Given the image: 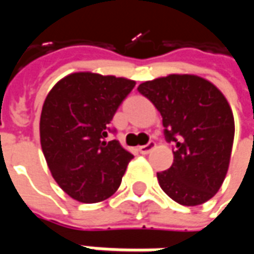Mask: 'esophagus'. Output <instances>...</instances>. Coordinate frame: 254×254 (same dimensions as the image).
<instances>
[{
	"mask_svg": "<svg viewBox=\"0 0 254 254\" xmlns=\"http://www.w3.org/2000/svg\"><path fill=\"white\" fill-rule=\"evenodd\" d=\"M155 148V142L150 141L148 144H145V145H141V147H138V151L141 152V154H148V152H151L152 150Z\"/></svg>",
	"mask_w": 254,
	"mask_h": 254,
	"instance_id": "34e87169",
	"label": "esophagus"
}]
</instances>
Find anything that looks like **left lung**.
I'll use <instances>...</instances> for the list:
<instances>
[{"mask_svg": "<svg viewBox=\"0 0 254 254\" xmlns=\"http://www.w3.org/2000/svg\"><path fill=\"white\" fill-rule=\"evenodd\" d=\"M161 113L167 141L175 144L171 168L157 172L171 199L185 206L215 196L228 174L235 120L223 93L196 74H168L138 86Z\"/></svg>", "mask_w": 254, "mask_h": 254, "instance_id": "left-lung-1", "label": "left lung"}]
</instances>
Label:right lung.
I'll use <instances>...</instances> for the list:
<instances>
[{
  "label": "right lung",
  "mask_w": 254,
  "mask_h": 254,
  "mask_svg": "<svg viewBox=\"0 0 254 254\" xmlns=\"http://www.w3.org/2000/svg\"><path fill=\"white\" fill-rule=\"evenodd\" d=\"M134 86L126 77L76 72L48 93L39 122L41 147L54 180L70 198L96 203L119 190L132 154L106 137Z\"/></svg>",
  "instance_id": "add662e5"
}]
</instances>
